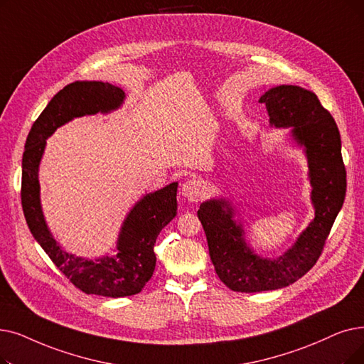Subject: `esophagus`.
<instances>
[{
	"mask_svg": "<svg viewBox=\"0 0 364 364\" xmlns=\"http://www.w3.org/2000/svg\"><path fill=\"white\" fill-rule=\"evenodd\" d=\"M181 195L191 202H198L203 196V184L198 178L187 180L181 187Z\"/></svg>",
	"mask_w": 364,
	"mask_h": 364,
	"instance_id": "esophagus-1",
	"label": "esophagus"
}]
</instances>
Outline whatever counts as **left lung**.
Returning <instances> with one entry per match:
<instances>
[{
  "label": "left lung",
  "instance_id": "8db88e82",
  "mask_svg": "<svg viewBox=\"0 0 364 364\" xmlns=\"http://www.w3.org/2000/svg\"><path fill=\"white\" fill-rule=\"evenodd\" d=\"M260 102L266 104L271 124L291 126L293 138L305 146L315 217L286 255L263 259L247 247L242 225H236L226 200L200 203L198 217L207 235L214 269L230 290L241 293L277 290L302 278L320 259L346 192L339 129L317 95L281 85L262 95Z\"/></svg>",
  "mask_w": 364,
  "mask_h": 364
}]
</instances>
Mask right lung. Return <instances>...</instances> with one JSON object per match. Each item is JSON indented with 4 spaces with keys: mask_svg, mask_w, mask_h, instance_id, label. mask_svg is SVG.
<instances>
[{
    "mask_svg": "<svg viewBox=\"0 0 364 364\" xmlns=\"http://www.w3.org/2000/svg\"><path fill=\"white\" fill-rule=\"evenodd\" d=\"M124 92L102 82H74L59 90L31 128L22 157L21 199L28 228L46 255L77 289L86 294L124 297L139 293L156 266L157 235L177 214V183L146 195L126 217L117 255L98 260L75 257L53 240L40 205L38 165L46 139L74 117L108 113L120 107Z\"/></svg>",
    "mask_w": 364,
    "mask_h": 364,
    "instance_id": "1",
    "label": "right lung"
}]
</instances>
